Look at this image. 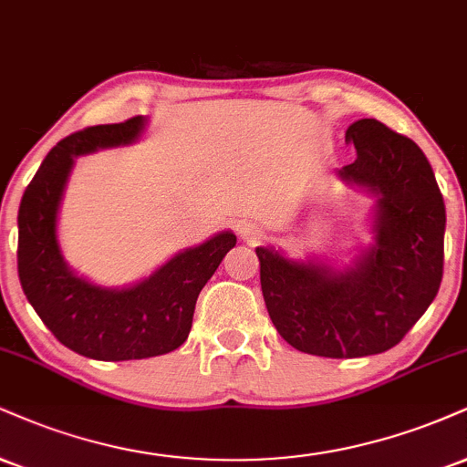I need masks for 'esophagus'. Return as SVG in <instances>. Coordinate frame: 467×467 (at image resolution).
<instances>
[{"instance_id": "esophagus-1", "label": "esophagus", "mask_w": 467, "mask_h": 467, "mask_svg": "<svg viewBox=\"0 0 467 467\" xmlns=\"http://www.w3.org/2000/svg\"><path fill=\"white\" fill-rule=\"evenodd\" d=\"M239 237L244 239L245 244L254 245V244H258V241H261L263 237H265V233H263V228L256 226V223H252V222H241V226H239Z\"/></svg>"}]
</instances>
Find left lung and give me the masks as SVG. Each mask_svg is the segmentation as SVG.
I'll return each mask as SVG.
<instances>
[{
    "instance_id": "obj_1",
    "label": "left lung",
    "mask_w": 467,
    "mask_h": 467,
    "mask_svg": "<svg viewBox=\"0 0 467 467\" xmlns=\"http://www.w3.org/2000/svg\"><path fill=\"white\" fill-rule=\"evenodd\" d=\"M357 159L339 176L379 195L376 244L344 272L256 248L267 313L287 344L328 358L369 357L400 344L443 276L446 206L424 151L376 119L346 130Z\"/></svg>"
}]
</instances>
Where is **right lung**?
I'll return each instance as SVG.
<instances>
[{
  "mask_svg": "<svg viewBox=\"0 0 467 467\" xmlns=\"http://www.w3.org/2000/svg\"><path fill=\"white\" fill-rule=\"evenodd\" d=\"M141 115L84 128L56 143L27 184L19 206V280L43 324L60 344L98 361L167 355L187 341L195 302L222 258L237 244L230 230L180 252L128 289H104L71 272L56 237L60 200L73 159L137 141Z\"/></svg>",
  "mask_w": 467,
  "mask_h": 467,
  "instance_id": "1",
  "label": "right lung"
}]
</instances>
